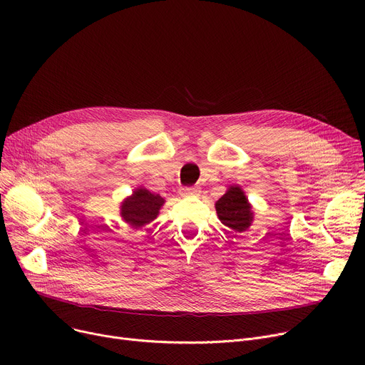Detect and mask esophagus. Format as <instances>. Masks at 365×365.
<instances>
[{
  "label": "esophagus",
  "mask_w": 365,
  "mask_h": 365,
  "mask_svg": "<svg viewBox=\"0 0 365 365\" xmlns=\"http://www.w3.org/2000/svg\"><path fill=\"white\" fill-rule=\"evenodd\" d=\"M183 197H192V195H198L200 194V189L198 187H183L182 192Z\"/></svg>",
  "instance_id": "1"
}]
</instances>
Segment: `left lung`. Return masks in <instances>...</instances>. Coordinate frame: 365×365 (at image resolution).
<instances>
[{"mask_svg": "<svg viewBox=\"0 0 365 365\" xmlns=\"http://www.w3.org/2000/svg\"><path fill=\"white\" fill-rule=\"evenodd\" d=\"M215 207L219 220L235 232L247 231L255 220L253 205L248 202L245 192L238 185L229 186Z\"/></svg>", "mask_w": 365, "mask_h": 365, "instance_id": "left-lung-1", "label": "left lung"}]
</instances>
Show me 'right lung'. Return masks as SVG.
I'll list each match as a JSON object with an SVG mask.
<instances>
[{
  "instance_id": "1",
  "label": "right lung",
  "mask_w": 365,
  "mask_h": 365,
  "mask_svg": "<svg viewBox=\"0 0 365 365\" xmlns=\"http://www.w3.org/2000/svg\"><path fill=\"white\" fill-rule=\"evenodd\" d=\"M164 202L165 200L161 195L152 194L146 187L139 186L130 197L123 200L120 216L130 227L140 229L158 217Z\"/></svg>"
}]
</instances>
